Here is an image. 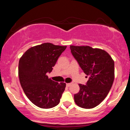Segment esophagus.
I'll list each match as a JSON object with an SVG mask.
<instances>
[{
	"label": "esophagus",
	"mask_w": 130,
	"mask_h": 130,
	"mask_svg": "<svg viewBox=\"0 0 130 130\" xmlns=\"http://www.w3.org/2000/svg\"><path fill=\"white\" fill-rule=\"evenodd\" d=\"M71 83H67V84H66V86L68 87H70V86H71Z\"/></svg>",
	"instance_id": "34e87169"
}]
</instances>
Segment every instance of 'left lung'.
<instances>
[{"label": "left lung", "instance_id": "obj_1", "mask_svg": "<svg viewBox=\"0 0 130 130\" xmlns=\"http://www.w3.org/2000/svg\"><path fill=\"white\" fill-rule=\"evenodd\" d=\"M74 59L89 78L86 85L79 84L74 94L75 103L80 108L92 109L100 104L111 90L114 79V62L104 50L89 46H70Z\"/></svg>", "mask_w": 130, "mask_h": 130}]
</instances>
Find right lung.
Returning a JSON list of instances; mask_svg holds the SVG:
<instances>
[{
  "mask_svg": "<svg viewBox=\"0 0 130 130\" xmlns=\"http://www.w3.org/2000/svg\"><path fill=\"white\" fill-rule=\"evenodd\" d=\"M66 46L45 43L29 48L19 62L21 86L29 99L40 108L56 106L65 90L66 84L54 81L47 76L56 65Z\"/></svg>",
  "mask_w": 130,
  "mask_h": 130,
  "instance_id": "add662e5",
  "label": "right lung"
}]
</instances>
